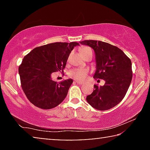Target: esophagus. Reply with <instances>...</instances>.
<instances>
[{
  "label": "esophagus",
  "mask_w": 150,
  "mask_h": 150,
  "mask_svg": "<svg viewBox=\"0 0 150 150\" xmlns=\"http://www.w3.org/2000/svg\"><path fill=\"white\" fill-rule=\"evenodd\" d=\"M75 82H76V83H77L78 84H79V85H83V83H82V82H81V81H76Z\"/></svg>",
  "instance_id": "obj_1"
}]
</instances>
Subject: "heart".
<instances>
[{"instance_id": "b5f03b06", "label": "heart", "mask_w": 150, "mask_h": 150, "mask_svg": "<svg viewBox=\"0 0 150 150\" xmlns=\"http://www.w3.org/2000/svg\"><path fill=\"white\" fill-rule=\"evenodd\" d=\"M81 53L82 55H84L85 53L88 52H91V48H89V47L84 46L82 47L81 48ZM88 74L87 69H79V68H75L71 69V70L69 71V76L71 77L74 78V79L79 80V81H83L87 76Z\"/></svg>"}]
</instances>
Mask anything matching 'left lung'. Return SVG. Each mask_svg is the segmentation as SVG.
Instances as JSON below:
<instances>
[{
    "label": "left lung",
    "instance_id": "1",
    "mask_svg": "<svg viewBox=\"0 0 150 150\" xmlns=\"http://www.w3.org/2000/svg\"><path fill=\"white\" fill-rule=\"evenodd\" d=\"M81 44L93 49L96 70L93 78L103 79V86L94 85L93 91L87 96V101L97 110L111 108L124 99L132 79V63L117 46L101 41L85 40Z\"/></svg>",
    "mask_w": 150,
    "mask_h": 150
}]
</instances>
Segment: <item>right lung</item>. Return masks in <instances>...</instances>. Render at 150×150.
<instances>
[{"label": "right lung", "instance_id": "obj_1", "mask_svg": "<svg viewBox=\"0 0 150 150\" xmlns=\"http://www.w3.org/2000/svg\"><path fill=\"white\" fill-rule=\"evenodd\" d=\"M77 42H55L37 47L24 57L18 71L21 87L33 104L42 109L56 107L67 96L72 79L57 83L53 72L63 71Z\"/></svg>", "mask_w": 150, "mask_h": 150}]
</instances>
